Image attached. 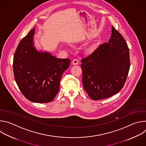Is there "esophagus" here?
Listing matches in <instances>:
<instances>
[{"label": "esophagus", "mask_w": 146, "mask_h": 146, "mask_svg": "<svg viewBox=\"0 0 146 146\" xmlns=\"http://www.w3.org/2000/svg\"><path fill=\"white\" fill-rule=\"evenodd\" d=\"M79 64V62L77 59H74L73 60H72V64L74 65H77Z\"/></svg>", "instance_id": "esophagus-1"}]
</instances>
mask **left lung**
Returning a JSON list of instances; mask_svg holds the SVG:
<instances>
[{"mask_svg": "<svg viewBox=\"0 0 146 146\" xmlns=\"http://www.w3.org/2000/svg\"><path fill=\"white\" fill-rule=\"evenodd\" d=\"M82 82L93 100L109 98L124 86L130 68L129 51L122 36L112 26L109 43L81 60Z\"/></svg>", "mask_w": 146, "mask_h": 146, "instance_id": "8db88e82", "label": "left lung"}]
</instances>
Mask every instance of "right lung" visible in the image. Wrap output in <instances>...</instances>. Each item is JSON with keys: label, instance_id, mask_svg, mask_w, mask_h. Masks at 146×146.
<instances>
[{"label": "right lung", "instance_id": "right-lung-1", "mask_svg": "<svg viewBox=\"0 0 146 146\" xmlns=\"http://www.w3.org/2000/svg\"><path fill=\"white\" fill-rule=\"evenodd\" d=\"M35 29H31L17 48L14 75L19 89L27 99L34 103H47L58 93L62 75L69 67L70 60L38 50L33 40Z\"/></svg>", "mask_w": 146, "mask_h": 146}]
</instances>
